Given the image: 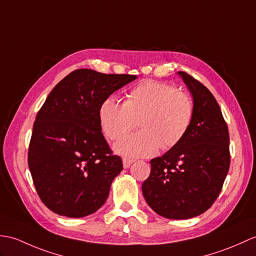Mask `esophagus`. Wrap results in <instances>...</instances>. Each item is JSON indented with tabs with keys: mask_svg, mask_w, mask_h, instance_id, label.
I'll return each mask as SVG.
<instances>
[{
	"mask_svg": "<svg viewBox=\"0 0 256 256\" xmlns=\"http://www.w3.org/2000/svg\"><path fill=\"white\" fill-rule=\"evenodd\" d=\"M134 162V160L133 159H130V158H128V157H124L123 158V167L124 168H128L130 164H132Z\"/></svg>",
	"mask_w": 256,
	"mask_h": 256,
	"instance_id": "esophagus-1",
	"label": "esophagus"
}]
</instances>
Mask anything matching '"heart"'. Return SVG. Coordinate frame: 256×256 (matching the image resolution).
<instances>
[{
  "label": "heart",
  "instance_id": "heart-1",
  "mask_svg": "<svg viewBox=\"0 0 256 256\" xmlns=\"http://www.w3.org/2000/svg\"><path fill=\"white\" fill-rule=\"evenodd\" d=\"M194 116V104L186 92L157 80H142L126 94L124 102L106 99L100 106L99 120L111 140L124 138L136 120L142 130L123 138L116 150L123 155L144 157L158 148L170 150L186 135Z\"/></svg>",
  "mask_w": 256,
  "mask_h": 256
}]
</instances>
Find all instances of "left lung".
Instances as JSON below:
<instances>
[{
    "label": "left lung",
    "mask_w": 256,
    "mask_h": 256,
    "mask_svg": "<svg viewBox=\"0 0 256 256\" xmlns=\"http://www.w3.org/2000/svg\"><path fill=\"white\" fill-rule=\"evenodd\" d=\"M192 92L194 116L176 146L150 160L152 171L142 195L158 215L188 219L214 204L229 171V130L220 106L200 82L179 72Z\"/></svg>",
    "instance_id": "left-lung-1"
}]
</instances>
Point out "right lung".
Segmentation results:
<instances>
[{"instance_id":"add662e5","label":"right lung","mask_w":256,"mask_h":256,"mask_svg":"<svg viewBox=\"0 0 256 256\" xmlns=\"http://www.w3.org/2000/svg\"><path fill=\"white\" fill-rule=\"evenodd\" d=\"M135 78L80 68L46 97L34 123L28 166L41 202L53 212L80 218L104 204L123 164L101 132L99 109Z\"/></svg>"}]
</instances>
